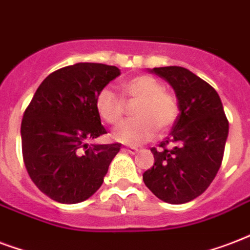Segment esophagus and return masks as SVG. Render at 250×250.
Masks as SVG:
<instances>
[{"mask_svg": "<svg viewBox=\"0 0 250 250\" xmlns=\"http://www.w3.org/2000/svg\"><path fill=\"white\" fill-rule=\"evenodd\" d=\"M125 150H127L129 153H136V152H138V148H135V146H127V148H125Z\"/></svg>", "mask_w": 250, "mask_h": 250, "instance_id": "esophagus-1", "label": "esophagus"}]
</instances>
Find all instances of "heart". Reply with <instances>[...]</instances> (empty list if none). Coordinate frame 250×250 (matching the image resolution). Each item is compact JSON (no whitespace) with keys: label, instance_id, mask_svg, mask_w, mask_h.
<instances>
[{"label":"heart","instance_id":"heart-1","mask_svg":"<svg viewBox=\"0 0 250 250\" xmlns=\"http://www.w3.org/2000/svg\"><path fill=\"white\" fill-rule=\"evenodd\" d=\"M123 94L132 100H139L133 115L118 125L112 138L128 146H138L153 138L160 129L170 128L178 118V102L176 97L164 90L159 80L140 74L123 83ZM95 110L104 122L117 125L123 115V102L112 89L104 87L95 97Z\"/></svg>","mask_w":250,"mask_h":250}]
</instances>
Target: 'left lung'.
Segmentation results:
<instances>
[{"label": "left lung", "instance_id": "8db88e82", "mask_svg": "<svg viewBox=\"0 0 250 250\" xmlns=\"http://www.w3.org/2000/svg\"><path fill=\"white\" fill-rule=\"evenodd\" d=\"M170 85L180 115L160 149L150 148L153 167L143 181L161 201L182 205L199 197L222 165L228 121L220 97L209 83L182 66L150 69Z\"/></svg>", "mask_w": 250, "mask_h": 250}]
</instances>
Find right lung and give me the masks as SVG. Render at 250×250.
Returning <instances> with one entry per match:
<instances>
[{
  "mask_svg": "<svg viewBox=\"0 0 250 250\" xmlns=\"http://www.w3.org/2000/svg\"><path fill=\"white\" fill-rule=\"evenodd\" d=\"M121 70L77 62L39 85L21 125L22 155L32 182L53 201L73 205L101 188L121 144H90L106 132L95 97Z\"/></svg>",
  "mask_w": 250,
  "mask_h": 250,
  "instance_id": "add662e5",
  "label": "right lung"
}]
</instances>
